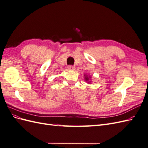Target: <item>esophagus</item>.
<instances>
[{
  "label": "esophagus",
  "instance_id": "obj_1",
  "mask_svg": "<svg viewBox=\"0 0 148 148\" xmlns=\"http://www.w3.org/2000/svg\"><path fill=\"white\" fill-rule=\"evenodd\" d=\"M68 69L69 70H71V71H73V70H75V67L73 66H68Z\"/></svg>",
  "mask_w": 148,
  "mask_h": 148
}]
</instances>
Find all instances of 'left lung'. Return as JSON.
<instances>
[{"label": "left lung", "instance_id": "8db88e82", "mask_svg": "<svg viewBox=\"0 0 148 148\" xmlns=\"http://www.w3.org/2000/svg\"><path fill=\"white\" fill-rule=\"evenodd\" d=\"M84 76H85V78H84L85 81H86V82H88V83H90V77L88 76V75H84Z\"/></svg>", "mask_w": 148, "mask_h": 148}]
</instances>
